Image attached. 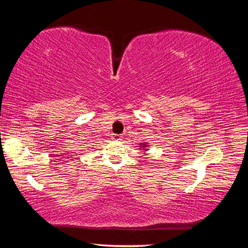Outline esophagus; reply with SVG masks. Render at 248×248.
<instances>
[{
  "mask_svg": "<svg viewBox=\"0 0 248 248\" xmlns=\"http://www.w3.org/2000/svg\"><path fill=\"white\" fill-rule=\"evenodd\" d=\"M112 137H114V139H116V140H120L121 137H123V136H121V134H114Z\"/></svg>",
  "mask_w": 248,
  "mask_h": 248,
  "instance_id": "obj_1",
  "label": "esophagus"
}]
</instances>
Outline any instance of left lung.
Masks as SVG:
<instances>
[{
    "instance_id": "left-lung-1",
    "label": "left lung",
    "mask_w": 248,
    "mask_h": 248,
    "mask_svg": "<svg viewBox=\"0 0 248 248\" xmlns=\"http://www.w3.org/2000/svg\"><path fill=\"white\" fill-rule=\"evenodd\" d=\"M142 148L145 149V148H146V144H142Z\"/></svg>"
}]
</instances>
